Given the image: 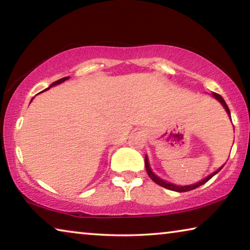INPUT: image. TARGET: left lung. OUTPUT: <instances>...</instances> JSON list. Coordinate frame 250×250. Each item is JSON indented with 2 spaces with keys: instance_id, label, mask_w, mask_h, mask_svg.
<instances>
[{
  "instance_id": "1",
  "label": "left lung",
  "mask_w": 250,
  "mask_h": 250,
  "mask_svg": "<svg viewBox=\"0 0 250 250\" xmlns=\"http://www.w3.org/2000/svg\"><path fill=\"white\" fill-rule=\"evenodd\" d=\"M213 97L215 99H217L219 103H221L222 104H223V107L225 108V110H226V112H227V115L229 116V118L231 119V117H230V111H229V108H228V105L226 104V103H225V100L223 99V97L221 96V95H218V94H216V92H213ZM145 164H146V173H147V175H149L150 177H151V180L153 181V182H155L156 184L158 185H160V186H162V188H167V189H171V191H175V192H188V191H192V189H194V188H197L198 186H201V185H203V184H205L207 181L208 180H210L211 177H213L215 174H217V173L222 170L223 168V167H221L218 168L217 171H215V172H213L211 173V174H209L208 176L207 177H205V179H203L202 181H200V182H197V183H195V184H191V185H185V186H179V185H175V184H172V183H170V182H167V181H163L162 179H160L159 176H156L153 172H152V170H151V167H150V164H149V160H147V158H146H146H145Z\"/></svg>"
}]
</instances>
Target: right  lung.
Instances as JSON below:
<instances>
[{
  "label": "right lung",
  "mask_w": 250,
  "mask_h": 250,
  "mask_svg": "<svg viewBox=\"0 0 250 250\" xmlns=\"http://www.w3.org/2000/svg\"><path fill=\"white\" fill-rule=\"evenodd\" d=\"M67 79H69V77H64V78H62V79H59V80H56V82H54L52 84H50V86L48 87V88H46L45 90H47V89H49L50 87H53V86H56V84H59V83H64L65 80H67Z\"/></svg>",
  "instance_id": "add662e5"
}]
</instances>
